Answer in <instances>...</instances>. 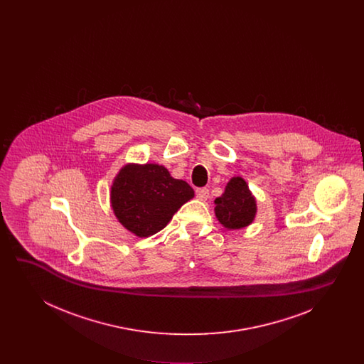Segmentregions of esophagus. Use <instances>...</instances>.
I'll return each mask as SVG.
<instances>
[{"label": "esophagus", "instance_id": "34e87169", "mask_svg": "<svg viewBox=\"0 0 364 364\" xmlns=\"http://www.w3.org/2000/svg\"><path fill=\"white\" fill-rule=\"evenodd\" d=\"M195 193H196V198H198V199H200V200H208V188H196V191H195Z\"/></svg>", "mask_w": 364, "mask_h": 364}]
</instances>
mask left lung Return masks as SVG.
Here are the masks:
<instances>
[{
    "mask_svg": "<svg viewBox=\"0 0 364 364\" xmlns=\"http://www.w3.org/2000/svg\"><path fill=\"white\" fill-rule=\"evenodd\" d=\"M214 203L218 221L228 229H240L250 225L255 218V198L242 177L230 178L225 192Z\"/></svg>",
    "mask_w": 364,
    "mask_h": 364,
    "instance_id": "8db88e82",
    "label": "left lung"
}]
</instances>
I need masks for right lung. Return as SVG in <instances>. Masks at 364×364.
<instances>
[{"instance_id":"add662e5","label":"right lung","mask_w":364,"mask_h":364,"mask_svg":"<svg viewBox=\"0 0 364 364\" xmlns=\"http://www.w3.org/2000/svg\"><path fill=\"white\" fill-rule=\"evenodd\" d=\"M192 198L188 183L173 178L166 168L156 164L124 166L110 192L116 217L139 237H149L164 229Z\"/></svg>"}]
</instances>
